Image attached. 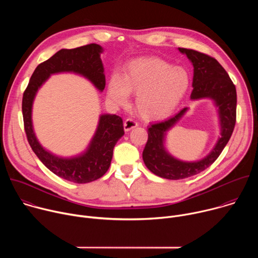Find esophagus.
Segmentation results:
<instances>
[{
	"label": "esophagus",
	"mask_w": 258,
	"mask_h": 258,
	"mask_svg": "<svg viewBox=\"0 0 258 258\" xmlns=\"http://www.w3.org/2000/svg\"><path fill=\"white\" fill-rule=\"evenodd\" d=\"M123 126H124V131L128 132L132 128L138 126V122L135 119H133V118H126L124 120V122H123Z\"/></svg>",
	"instance_id": "34e87169"
}]
</instances>
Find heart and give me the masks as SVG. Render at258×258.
Returning a JSON list of instances; mask_svg holds the SVG:
<instances>
[{
  "label": "heart",
  "mask_w": 258,
  "mask_h": 258,
  "mask_svg": "<svg viewBox=\"0 0 258 258\" xmlns=\"http://www.w3.org/2000/svg\"><path fill=\"white\" fill-rule=\"evenodd\" d=\"M190 85L188 71L155 57L138 58L123 69L122 79L113 75L109 80L108 98L126 105L130 93L137 95L136 106L144 118L158 119L170 115Z\"/></svg>",
  "instance_id": "1"
}]
</instances>
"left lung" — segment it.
<instances>
[{
  "instance_id": "1",
  "label": "left lung",
  "mask_w": 258,
  "mask_h": 258,
  "mask_svg": "<svg viewBox=\"0 0 258 258\" xmlns=\"http://www.w3.org/2000/svg\"><path fill=\"white\" fill-rule=\"evenodd\" d=\"M178 50L187 55L194 66L191 99L211 98L215 101L219 110L222 137L204 159L197 162H182L174 159L164 150L163 138L165 133L185 114L187 108L164 121L151 124L148 128V141L143 151V159L150 171L167 179L190 177L209 167L228 144L235 128L237 116L236 87L225 68L207 54L185 48H178Z\"/></svg>"
}]
</instances>
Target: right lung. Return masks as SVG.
Returning a JSON list of instances; mask_svg holds the SVG:
<instances>
[{"mask_svg": "<svg viewBox=\"0 0 258 258\" xmlns=\"http://www.w3.org/2000/svg\"><path fill=\"white\" fill-rule=\"evenodd\" d=\"M101 46L89 44L75 49H62L50 59L39 64L33 71L23 93L22 115L24 131L32 151L43 164L56 175L77 183H86L103 176L111 162L114 146L123 136L124 128L120 116L105 114L88 151L82 156L63 159L47 152L36 140L31 122V107L36 91L52 73L73 71L89 79L100 91L106 85L104 68L100 58Z\"/></svg>", "mask_w": 258, "mask_h": 258, "instance_id": "obj_1", "label": "right lung"}]
</instances>
